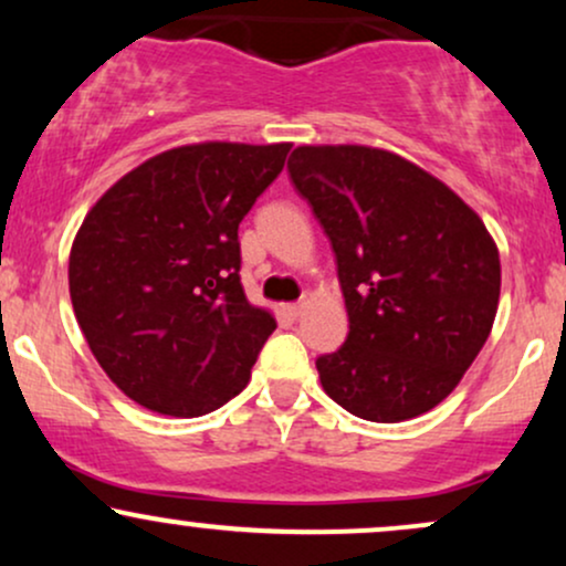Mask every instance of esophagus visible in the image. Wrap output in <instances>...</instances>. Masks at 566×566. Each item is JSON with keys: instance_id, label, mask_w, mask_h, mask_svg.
<instances>
[{"instance_id": "obj_1", "label": "esophagus", "mask_w": 566, "mask_h": 566, "mask_svg": "<svg viewBox=\"0 0 566 566\" xmlns=\"http://www.w3.org/2000/svg\"><path fill=\"white\" fill-rule=\"evenodd\" d=\"M284 311H287V316H292V319H297V316H303L305 305L303 303H290V305H284Z\"/></svg>"}]
</instances>
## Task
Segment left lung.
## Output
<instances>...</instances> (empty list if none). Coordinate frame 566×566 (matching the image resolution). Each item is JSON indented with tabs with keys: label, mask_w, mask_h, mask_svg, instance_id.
Returning <instances> with one entry per match:
<instances>
[{
	"label": "left lung",
	"mask_w": 566,
	"mask_h": 566,
	"mask_svg": "<svg viewBox=\"0 0 566 566\" xmlns=\"http://www.w3.org/2000/svg\"><path fill=\"white\" fill-rule=\"evenodd\" d=\"M292 184L337 258L348 337L322 388L356 418L401 423L444 401L490 337L500 255L482 218L423 167L373 146H297Z\"/></svg>",
	"instance_id": "left-lung-1"
}]
</instances>
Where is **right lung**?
Returning <instances> with one entry per match:
<instances>
[{"mask_svg": "<svg viewBox=\"0 0 566 566\" xmlns=\"http://www.w3.org/2000/svg\"><path fill=\"white\" fill-rule=\"evenodd\" d=\"M290 146L170 148L122 175L82 220L71 305L97 365L140 407L199 418L250 382L276 319L244 295L239 223Z\"/></svg>", "mask_w": 566, "mask_h": 566, "instance_id": "1", "label": "right lung"}]
</instances>
